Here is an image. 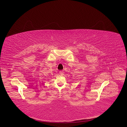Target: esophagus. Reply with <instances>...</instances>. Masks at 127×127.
I'll use <instances>...</instances> for the list:
<instances>
[{"label": "esophagus", "instance_id": "esophagus-1", "mask_svg": "<svg viewBox=\"0 0 127 127\" xmlns=\"http://www.w3.org/2000/svg\"><path fill=\"white\" fill-rule=\"evenodd\" d=\"M64 71H59V74L60 75H64Z\"/></svg>", "mask_w": 127, "mask_h": 127}]
</instances>
